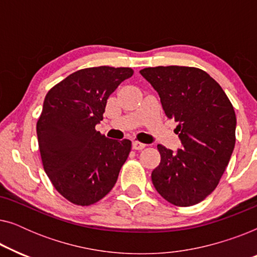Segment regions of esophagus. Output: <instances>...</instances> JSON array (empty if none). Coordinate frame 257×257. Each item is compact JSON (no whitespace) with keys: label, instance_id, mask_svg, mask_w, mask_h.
Instances as JSON below:
<instances>
[{"label":"esophagus","instance_id":"esophagus-1","mask_svg":"<svg viewBox=\"0 0 257 257\" xmlns=\"http://www.w3.org/2000/svg\"><path fill=\"white\" fill-rule=\"evenodd\" d=\"M145 144H143V143H139V142H133L132 143V147L135 150H143V149H145Z\"/></svg>","mask_w":257,"mask_h":257}]
</instances>
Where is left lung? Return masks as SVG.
Segmentation results:
<instances>
[{
    "label": "left lung",
    "mask_w": 257,
    "mask_h": 257,
    "mask_svg": "<svg viewBox=\"0 0 257 257\" xmlns=\"http://www.w3.org/2000/svg\"><path fill=\"white\" fill-rule=\"evenodd\" d=\"M160 97L167 118L178 121L181 149L158 145L152 172L157 192L175 206L199 203L219 184L235 146L236 115L217 82L203 70L157 66L140 70Z\"/></svg>",
    "instance_id": "left-lung-1"
}]
</instances>
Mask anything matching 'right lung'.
I'll list each match as a JSON object with an SVG mask.
<instances>
[{"mask_svg": "<svg viewBox=\"0 0 257 257\" xmlns=\"http://www.w3.org/2000/svg\"><path fill=\"white\" fill-rule=\"evenodd\" d=\"M132 75L130 68L78 70L45 96L36 127L42 163L54 187L75 205L103 199L131 152L128 139H108L94 127L107 98Z\"/></svg>", "mask_w": 257, "mask_h": 257, "instance_id": "obj_1", "label": "right lung"}]
</instances>
